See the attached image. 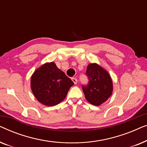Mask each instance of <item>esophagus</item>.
<instances>
[{
    "mask_svg": "<svg viewBox=\"0 0 147 147\" xmlns=\"http://www.w3.org/2000/svg\"><path fill=\"white\" fill-rule=\"evenodd\" d=\"M71 80H72V81H73V82L74 83V84H77V83H78V80H77V78H72Z\"/></svg>",
    "mask_w": 147,
    "mask_h": 147,
    "instance_id": "1",
    "label": "esophagus"
}]
</instances>
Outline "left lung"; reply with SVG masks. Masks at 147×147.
I'll return each instance as SVG.
<instances>
[{"instance_id": "8db88e82", "label": "left lung", "mask_w": 147, "mask_h": 147, "mask_svg": "<svg viewBox=\"0 0 147 147\" xmlns=\"http://www.w3.org/2000/svg\"><path fill=\"white\" fill-rule=\"evenodd\" d=\"M89 82L82 86L86 99L94 106H100L112 95L113 84L108 72L97 63H90L86 69Z\"/></svg>"}]
</instances>
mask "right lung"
<instances>
[{"label": "right lung", "mask_w": 147, "mask_h": 147, "mask_svg": "<svg viewBox=\"0 0 147 147\" xmlns=\"http://www.w3.org/2000/svg\"><path fill=\"white\" fill-rule=\"evenodd\" d=\"M74 82L54 62L45 63L37 68L31 78L34 96L41 104L53 106L63 101Z\"/></svg>", "instance_id": "obj_1"}]
</instances>
